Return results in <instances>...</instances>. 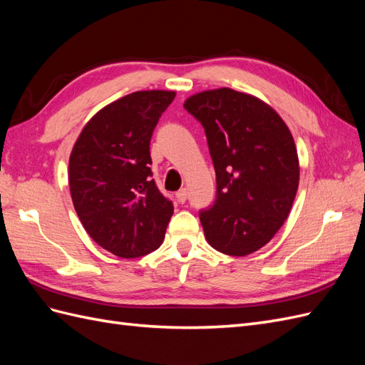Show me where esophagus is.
<instances>
[{
  "instance_id": "esophagus-1",
  "label": "esophagus",
  "mask_w": 365,
  "mask_h": 365,
  "mask_svg": "<svg viewBox=\"0 0 365 365\" xmlns=\"http://www.w3.org/2000/svg\"><path fill=\"white\" fill-rule=\"evenodd\" d=\"M187 189H181V190H178L176 192V200H178L180 202H185L187 201Z\"/></svg>"
}]
</instances>
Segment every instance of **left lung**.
Masks as SVG:
<instances>
[{"label":"left lung","mask_w":365,"mask_h":365,"mask_svg":"<svg viewBox=\"0 0 365 365\" xmlns=\"http://www.w3.org/2000/svg\"><path fill=\"white\" fill-rule=\"evenodd\" d=\"M184 108L205 129L217 195L201 212L215 250L244 257L275 236L294 204L300 163L289 128L259 97L217 88L190 96Z\"/></svg>","instance_id":"obj_1"}]
</instances>
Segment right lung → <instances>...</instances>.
I'll return each instance as SVG.
<instances>
[{
  "mask_svg": "<svg viewBox=\"0 0 365 365\" xmlns=\"http://www.w3.org/2000/svg\"><path fill=\"white\" fill-rule=\"evenodd\" d=\"M175 91H135L96 113L68 163L71 200L86 233L121 259L157 250L173 215L150 170V137Z\"/></svg>",
  "mask_w": 365,
  "mask_h": 365,
  "instance_id": "1",
  "label": "right lung"
}]
</instances>
